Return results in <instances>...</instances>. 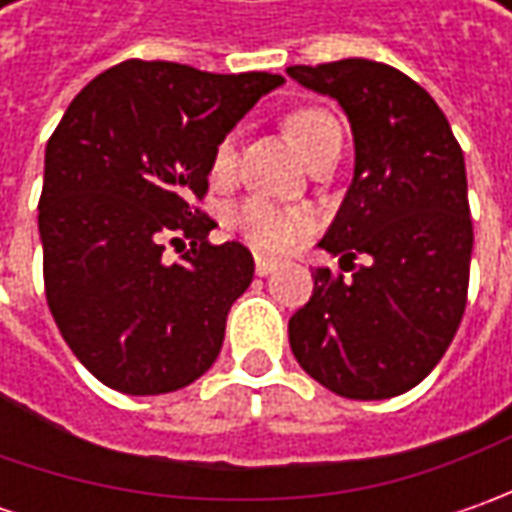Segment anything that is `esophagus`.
<instances>
[{
  "label": "esophagus",
  "instance_id": "obj_1",
  "mask_svg": "<svg viewBox=\"0 0 512 512\" xmlns=\"http://www.w3.org/2000/svg\"><path fill=\"white\" fill-rule=\"evenodd\" d=\"M279 267V262L267 259V256H256V276H270Z\"/></svg>",
  "mask_w": 512,
  "mask_h": 512
}]
</instances>
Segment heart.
Returning <instances> with one entry per match:
<instances>
[{
    "label": "heart",
    "mask_w": 512,
    "mask_h": 512,
    "mask_svg": "<svg viewBox=\"0 0 512 512\" xmlns=\"http://www.w3.org/2000/svg\"><path fill=\"white\" fill-rule=\"evenodd\" d=\"M287 133L305 153V159L325 142L342 133L333 113L322 108H302L287 116ZM233 165V136L219 139L213 150V173L222 176ZM230 227L262 253H285L310 230V213L302 207H287L267 199H247L230 213Z\"/></svg>",
    "instance_id": "1"
}]
</instances>
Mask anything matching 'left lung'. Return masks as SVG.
<instances>
[{
    "label": "left lung",
    "mask_w": 512,
    "mask_h": 512,
    "mask_svg": "<svg viewBox=\"0 0 512 512\" xmlns=\"http://www.w3.org/2000/svg\"><path fill=\"white\" fill-rule=\"evenodd\" d=\"M287 73L342 105L356 145L353 182L319 242L350 276L316 267L310 302L287 322L290 350L336 396L390 399L439 364L464 316V153L442 108L402 70L342 59Z\"/></svg>",
    "instance_id": "1"
}]
</instances>
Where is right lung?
I'll return each mask as SVG.
<instances>
[{
  "instance_id": "obj_1",
  "label": "right lung",
  "mask_w": 512,
  "mask_h": 512,
  "mask_svg": "<svg viewBox=\"0 0 512 512\" xmlns=\"http://www.w3.org/2000/svg\"><path fill=\"white\" fill-rule=\"evenodd\" d=\"M282 82L128 59L79 90L53 130L39 196L45 296L102 384L159 396L216 362L253 256L210 245L216 222L193 199H205L219 139ZM185 238L191 250L168 266L164 242Z\"/></svg>"
}]
</instances>
